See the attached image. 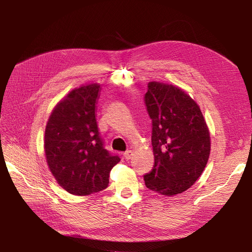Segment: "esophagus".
Wrapping results in <instances>:
<instances>
[{
  "instance_id": "obj_1",
  "label": "esophagus",
  "mask_w": 252,
  "mask_h": 252,
  "mask_svg": "<svg viewBox=\"0 0 252 252\" xmlns=\"http://www.w3.org/2000/svg\"><path fill=\"white\" fill-rule=\"evenodd\" d=\"M132 151L131 150H127V151H126V152L124 153V157H125V159L126 160H128V159H131V157H132Z\"/></svg>"
}]
</instances>
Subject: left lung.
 Listing matches in <instances>:
<instances>
[{"instance_id": "1", "label": "left lung", "mask_w": 252, "mask_h": 252, "mask_svg": "<svg viewBox=\"0 0 252 252\" xmlns=\"http://www.w3.org/2000/svg\"><path fill=\"white\" fill-rule=\"evenodd\" d=\"M145 103L155 162L143 178L150 190L175 195L202 175L210 155L209 128L197 103L177 86L149 82Z\"/></svg>"}]
</instances>
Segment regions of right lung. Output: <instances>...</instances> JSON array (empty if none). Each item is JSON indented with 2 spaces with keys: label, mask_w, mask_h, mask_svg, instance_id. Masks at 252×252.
I'll return each instance as SVG.
<instances>
[{
  "label": "right lung",
  "mask_w": 252,
  "mask_h": 252,
  "mask_svg": "<svg viewBox=\"0 0 252 252\" xmlns=\"http://www.w3.org/2000/svg\"><path fill=\"white\" fill-rule=\"evenodd\" d=\"M100 85L75 89L57 104L47 121L44 151L48 168L64 190L90 195L105 189L120 161L104 149L96 121Z\"/></svg>",
  "instance_id": "1"
}]
</instances>
